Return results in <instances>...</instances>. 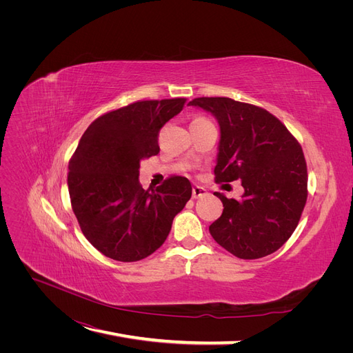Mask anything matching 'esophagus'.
Returning a JSON list of instances; mask_svg holds the SVG:
<instances>
[{
    "mask_svg": "<svg viewBox=\"0 0 353 353\" xmlns=\"http://www.w3.org/2000/svg\"><path fill=\"white\" fill-rule=\"evenodd\" d=\"M192 194H193V199H201V197L208 196V192L200 186H194L193 190H192Z\"/></svg>",
    "mask_w": 353,
    "mask_h": 353,
    "instance_id": "obj_1",
    "label": "esophagus"
}]
</instances>
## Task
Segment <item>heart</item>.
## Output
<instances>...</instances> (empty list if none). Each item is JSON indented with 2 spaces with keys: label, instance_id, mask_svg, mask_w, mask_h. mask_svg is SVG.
Returning <instances> with one entry per match:
<instances>
[{
  "label": "heart",
  "instance_id": "b5f03b06",
  "mask_svg": "<svg viewBox=\"0 0 353 353\" xmlns=\"http://www.w3.org/2000/svg\"><path fill=\"white\" fill-rule=\"evenodd\" d=\"M194 121H205V119H197V120H194Z\"/></svg>",
  "mask_w": 353,
  "mask_h": 353
}]
</instances>
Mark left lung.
<instances>
[{
  "mask_svg": "<svg viewBox=\"0 0 353 353\" xmlns=\"http://www.w3.org/2000/svg\"><path fill=\"white\" fill-rule=\"evenodd\" d=\"M189 105L220 125L217 183L242 180L240 200L216 192L223 213L210 225L216 242L239 259L265 257L285 245L307 199V169L298 143L268 110L228 97H199Z\"/></svg>",
  "mask_w": 353,
  "mask_h": 353,
  "instance_id": "left-lung-1",
  "label": "left lung"
}]
</instances>
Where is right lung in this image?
I'll use <instances>...</instances> for the list:
<instances>
[{
  "label": "right lung",
  "instance_id": "add662e5",
  "mask_svg": "<svg viewBox=\"0 0 353 353\" xmlns=\"http://www.w3.org/2000/svg\"><path fill=\"white\" fill-rule=\"evenodd\" d=\"M184 103L136 101L103 114L84 132L68 163V193L83 234L104 256L119 262L150 256L190 200L186 177L172 176L156 190L139 181L140 161L160 152V128Z\"/></svg>",
  "mask_w": 353,
  "mask_h": 353
}]
</instances>
